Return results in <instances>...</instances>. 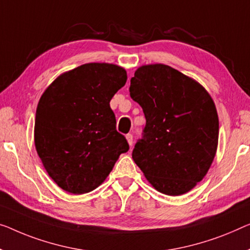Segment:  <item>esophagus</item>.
Instances as JSON below:
<instances>
[{
  "instance_id": "obj_1",
  "label": "esophagus",
  "mask_w": 250,
  "mask_h": 250,
  "mask_svg": "<svg viewBox=\"0 0 250 250\" xmlns=\"http://www.w3.org/2000/svg\"><path fill=\"white\" fill-rule=\"evenodd\" d=\"M125 138H126V140H128L130 146H132V145H133V136L131 135V133H128V135L125 136Z\"/></svg>"
}]
</instances>
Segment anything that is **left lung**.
Here are the masks:
<instances>
[{
    "mask_svg": "<svg viewBox=\"0 0 250 250\" xmlns=\"http://www.w3.org/2000/svg\"><path fill=\"white\" fill-rule=\"evenodd\" d=\"M129 91L146 118L133 161L161 193L191 191L217 151L219 119L211 96L192 78L162 64L138 68Z\"/></svg>",
    "mask_w": 250,
    "mask_h": 250,
    "instance_id": "8db88e82",
    "label": "left lung"
}]
</instances>
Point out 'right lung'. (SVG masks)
I'll use <instances>...</instances> for the list:
<instances>
[{"mask_svg": "<svg viewBox=\"0 0 250 250\" xmlns=\"http://www.w3.org/2000/svg\"><path fill=\"white\" fill-rule=\"evenodd\" d=\"M126 82L112 64L82 65L55 80L40 98L35 145L49 176L59 188L84 194L98 188L129 144L115 128L110 107Z\"/></svg>", "mask_w": 250, "mask_h": 250, "instance_id": "1", "label": "right lung"}]
</instances>
